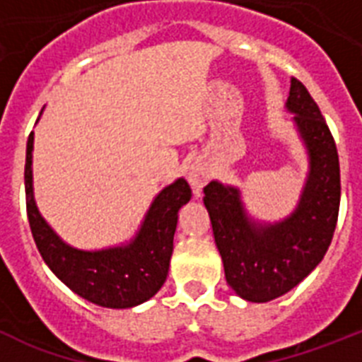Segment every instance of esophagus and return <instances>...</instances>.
<instances>
[{"instance_id":"1","label":"esophagus","mask_w":362,"mask_h":362,"mask_svg":"<svg viewBox=\"0 0 362 362\" xmlns=\"http://www.w3.org/2000/svg\"><path fill=\"white\" fill-rule=\"evenodd\" d=\"M209 179H210L209 165L204 163V159H196V161L190 165V168H188V181H190L194 192L199 194L203 185L206 183Z\"/></svg>"}]
</instances>
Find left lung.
<instances>
[{
  "label": "left lung",
  "instance_id": "left-lung-1",
  "mask_svg": "<svg viewBox=\"0 0 362 362\" xmlns=\"http://www.w3.org/2000/svg\"><path fill=\"white\" fill-rule=\"evenodd\" d=\"M284 107L293 114L308 153L296 210L276 223H263L246 212L239 188L219 181L203 188L226 283L250 303H268L297 286L322 261L337 225L341 174L330 129L299 79L290 81Z\"/></svg>",
  "mask_w": 362,
  "mask_h": 362
}]
</instances>
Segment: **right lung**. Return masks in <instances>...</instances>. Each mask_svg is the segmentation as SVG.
I'll return each instance as SVG.
<instances>
[{"instance_id":"right-lung-1","label":"right lung","mask_w":362,"mask_h":362,"mask_svg":"<svg viewBox=\"0 0 362 362\" xmlns=\"http://www.w3.org/2000/svg\"><path fill=\"white\" fill-rule=\"evenodd\" d=\"M34 132L27 141L25 194L27 216L37 250L47 267L74 293L105 308H134L159 292L168 276L179 209L192 197L183 177L153 197L145 219L129 243L101 250H81L63 241L43 219L32 181Z\"/></svg>"}]
</instances>
